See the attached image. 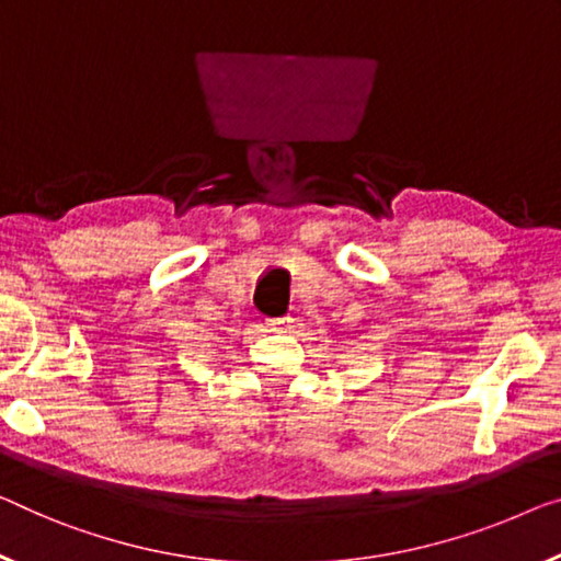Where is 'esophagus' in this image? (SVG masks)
<instances>
[{"mask_svg":"<svg viewBox=\"0 0 561 561\" xmlns=\"http://www.w3.org/2000/svg\"><path fill=\"white\" fill-rule=\"evenodd\" d=\"M266 328L272 332H289L295 328V320L291 317H274V320H266Z\"/></svg>","mask_w":561,"mask_h":561,"instance_id":"34e87169","label":"esophagus"}]
</instances>
